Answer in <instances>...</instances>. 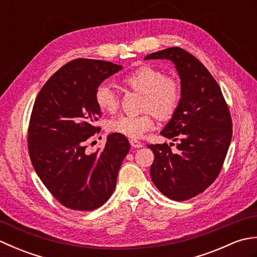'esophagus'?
I'll return each mask as SVG.
<instances>
[{
  "mask_svg": "<svg viewBox=\"0 0 257 257\" xmlns=\"http://www.w3.org/2000/svg\"><path fill=\"white\" fill-rule=\"evenodd\" d=\"M130 145H132L133 148H141V147H143V144H141L139 140H136V139L130 140Z\"/></svg>",
  "mask_w": 257,
  "mask_h": 257,
  "instance_id": "34e87169",
  "label": "esophagus"
}]
</instances>
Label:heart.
Segmentation results:
<instances>
[{
	"mask_svg": "<svg viewBox=\"0 0 257 257\" xmlns=\"http://www.w3.org/2000/svg\"><path fill=\"white\" fill-rule=\"evenodd\" d=\"M123 86L143 94V110L139 116H118L106 123L108 133L138 139L154 128V114L159 120L171 119L177 112L182 98L179 81L150 65H143L121 79ZM95 102L99 110L114 112L118 109L117 92L108 84H100L95 91Z\"/></svg>",
	"mask_w": 257,
	"mask_h": 257,
	"instance_id": "b5f03b06",
	"label": "heart"
}]
</instances>
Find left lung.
Instances as JSON below:
<instances>
[{
  "instance_id": "8db88e82",
  "label": "left lung",
  "mask_w": 257,
  "mask_h": 257,
  "mask_svg": "<svg viewBox=\"0 0 257 257\" xmlns=\"http://www.w3.org/2000/svg\"><path fill=\"white\" fill-rule=\"evenodd\" d=\"M145 59H170L181 79L177 112L160 133L179 141L149 145L155 160L152 182L167 198L185 201L206 190L219 176L232 139V118L220 86L198 58L180 47L152 53Z\"/></svg>"
}]
</instances>
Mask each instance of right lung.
<instances>
[{"label":"right lung","mask_w":257,"mask_h":257,"mask_svg":"<svg viewBox=\"0 0 257 257\" xmlns=\"http://www.w3.org/2000/svg\"><path fill=\"white\" fill-rule=\"evenodd\" d=\"M122 66L77 58L58 69L42 87L31 113L27 144L37 176L59 203L72 210L101 206L116 188L128 139L111 134L102 150L86 152L88 138L100 130L95 91Z\"/></svg>","instance_id":"1"}]
</instances>
